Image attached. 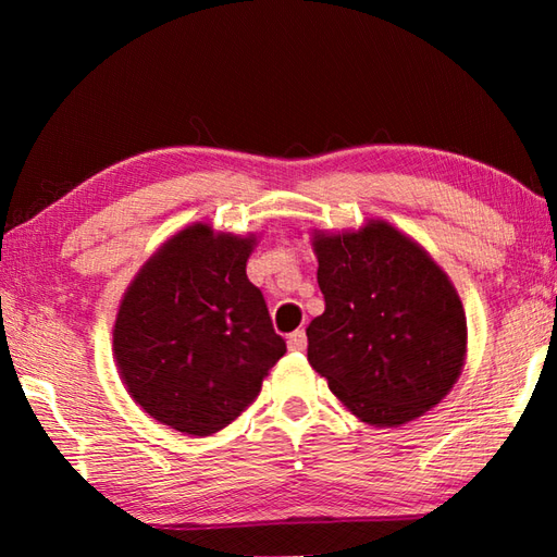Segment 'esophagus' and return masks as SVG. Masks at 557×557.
I'll use <instances>...</instances> for the list:
<instances>
[{
  "mask_svg": "<svg viewBox=\"0 0 557 557\" xmlns=\"http://www.w3.org/2000/svg\"><path fill=\"white\" fill-rule=\"evenodd\" d=\"M306 345H309V339H306L304 330H294V333L287 337V347L289 351H304Z\"/></svg>",
  "mask_w": 557,
  "mask_h": 557,
  "instance_id": "esophagus-1",
  "label": "esophagus"
}]
</instances>
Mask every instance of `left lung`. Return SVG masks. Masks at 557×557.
I'll return each instance as SVG.
<instances>
[{
    "label": "left lung",
    "instance_id": "8db88e82",
    "mask_svg": "<svg viewBox=\"0 0 557 557\" xmlns=\"http://www.w3.org/2000/svg\"><path fill=\"white\" fill-rule=\"evenodd\" d=\"M325 311L309 363L354 417L397 429L441 401L467 359V315L445 270L385 220L313 232Z\"/></svg>",
    "mask_w": 557,
    "mask_h": 557
}]
</instances>
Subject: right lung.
<instances>
[{"label":"right lung","mask_w":557,"mask_h":557,"mask_svg":"<svg viewBox=\"0 0 557 557\" xmlns=\"http://www.w3.org/2000/svg\"><path fill=\"white\" fill-rule=\"evenodd\" d=\"M256 234L196 222L172 234L126 287L112 330L122 383L148 417L212 435L258 397L287 345L246 277Z\"/></svg>","instance_id":"1"}]
</instances>
